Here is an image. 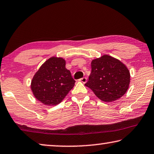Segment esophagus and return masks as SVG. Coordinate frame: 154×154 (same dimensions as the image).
<instances>
[{"instance_id":"34e87169","label":"esophagus","mask_w":154,"mask_h":154,"mask_svg":"<svg viewBox=\"0 0 154 154\" xmlns=\"http://www.w3.org/2000/svg\"><path fill=\"white\" fill-rule=\"evenodd\" d=\"M79 81L82 82L83 84H85V83H86V82H87V78H86V77L81 78V79H80L79 80Z\"/></svg>"}]
</instances>
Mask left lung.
Wrapping results in <instances>:
<instances>
[{
    "mask_svg": "<svg viewBox=\"0 0 154 154\" xmlns=\"http://www.w3.org/2000/svg\"><path fill=\"white\" fill-rule=\"evenodd\" d=\"M91 73L85 86L105 102H112L126 93L130 83V73L120 60L103 55L92 60Z\"/></svg>",
    "mask_w": 154,
    "mask_h": 154,
    "instance_id": "8db88e82",
    "label": "left lung"
}]
</instances>
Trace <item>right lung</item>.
Listing matches in <instances>:
<instances>
[{
	"label": "right lung",
	"instance_id": "1",
	"mask_svg": "<svg viewBox=\"0 0 154 154\" xmlns=\"http://www.w3.org/2000/svg\"><path fill=\"white\" fill-rule=\"evenodd\" d=\"M70 70L62 57H51L34 75L31 89L34 97L46 106H56L62 101L75 86Z\"/></svg>",
	"mask_w": 154,
	"mask_h": 154
}]
</instances>
